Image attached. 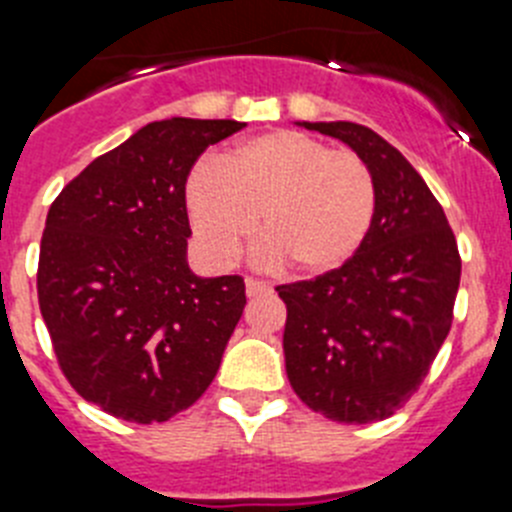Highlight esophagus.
<instances>
[{"instance_id":"esophagus-1","label":"esophagus","mask_w":512,"mask_h":512,"mask_svg":"<svg viewBox=\"0 0 512 512\" xmlns=\"http://www.w3.org/2000/svg\"><path fill=\"white\" fill-rule=\"evenodd\" d=\"M271 287L266 282H261V279H246V295L248 297H259V295H269Z\"/></svg>"}]
</instances>
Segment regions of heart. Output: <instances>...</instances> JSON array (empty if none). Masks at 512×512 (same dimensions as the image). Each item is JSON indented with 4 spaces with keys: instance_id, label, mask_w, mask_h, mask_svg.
Wrapping results in <instances>:
<instances>
[{
    "instance_id": "heart-1",
    "label": "heart",
    "mask_w": 512,
    "mask_h": 512,
    "mask_svg": "<svg viewBox=\"0 0 512 512\" xmlns=\"http://www.w3.org/2000/svg\"><path fill=\"white\" fill-rule=\"evenodd\" d=\"M187 210L202 256L228 266L259 217L264 259L297 277L343 269L364 246L377 212V182L364 158L295 130L246 140L187 184Z\"/></svg>"
}]
</instances>
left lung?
<instances>
[{"label": "left lung", "mask_w": 512, "mask_h": 512, "mask_svg": "<svg viewBox=\"0 0 512 512\" xmlns=\"http://www.w3.org/2000/svg\"><path fill=\"white\" fill-rule=\"evenodd\" d=\"M338 138L377 182L364 246L343 269L282 284L284 364L307 408L338 423L390 418L410 400L451 330L461 259L423 176L356 122H297Z\"/></svg>", "instance_id": "1"}]
</instances>
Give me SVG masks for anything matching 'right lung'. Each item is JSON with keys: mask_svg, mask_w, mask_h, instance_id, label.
Segmentation results:
<instances>
[{"mask_svg": "<svg viewBox=\"0 0 512 512\" xmlns=\"http://www.w3.org/2000/svg\"><path fill=\"white\" fill-rule=\"evenodd\" d=\"M238 120L148 122L94 158L48 210L38 300L76 392L130 423L200 400L246 307L241 277H197L184 187Z\"/></svg>", "mask_w": 512, "mask_h": 512, "instance_id": "add662e5", "label": "right lung"}]
</instances>
